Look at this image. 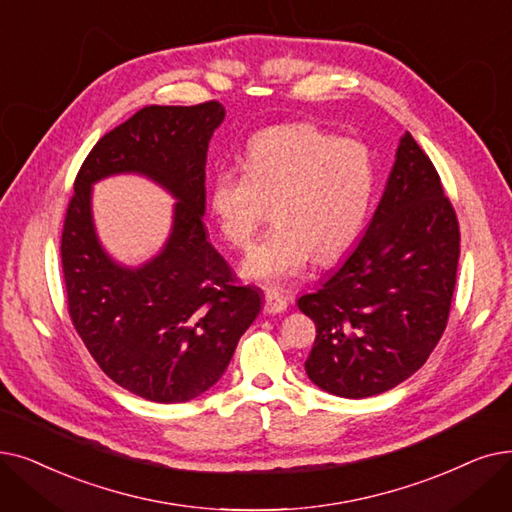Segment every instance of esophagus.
<instances>
[{
    "label": "esophagus",
    "instance_id": "obj_1",
    "mask_svg": "<svg viewBox=\"0 0 512 512\" xmlns=\"http://www.w3.org/2000/svg\"><path fill=\"white\" fill-rule=\"evenodd\" d=\"M286 307H288V301H286L284 295L274 293V291L265 293V299H263V311H265V314L276 316V314H282V311H286Z\"/></svg>",
    "mask_w": 512,
    "mask_h": 512
}]
</instances>
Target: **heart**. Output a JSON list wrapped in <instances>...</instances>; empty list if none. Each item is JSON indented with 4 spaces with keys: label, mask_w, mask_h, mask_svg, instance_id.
Masks as SVG:
<instances>
[{
    "label": "heart",
    "mask_w": 512,
    "mask_h": 512,
    "mask_svg": "<svg viewBox=\"0 0 512 512\" xmlns=\"http://www.w3.org/2000/svg\"><path fill=\"white\" fill-rule=\"evenodd\" d=\"M379 171L362 140L339 138L318 125L293 123L261 131L242 169H221L209 186V207L234 249H247L268 221L274 228L247 255L242 274L280 286L314 257L330 263L364 230Z\"/></svg>",
    "instance_id": "obj_1"
}]
</instances>
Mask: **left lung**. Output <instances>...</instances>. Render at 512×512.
Segmentation results:
<instances>
[{
  "instance_id": "1",
  "label": "left lung",
  "mask_w": 512,
  "mask_h": 512,
  "mask_svg": "<svg viewBox=\"0 0 512 512\" xmlns=\"http://www.w3.org/2000/svg\"><path fill=\"white\" fill-rule=\"evenodd\" d=\"M458 257V215L427 152L406 133L364 238L299 297L316 324L305 360L311 383L360 399L412 376L446 330Z\"/></svg>"
}]
</instances>
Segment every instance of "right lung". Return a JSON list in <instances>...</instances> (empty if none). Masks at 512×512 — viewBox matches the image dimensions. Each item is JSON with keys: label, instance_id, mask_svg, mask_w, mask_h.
Returning <instances> with one entry per match:
<instances>
[{"label": "right lung", "instance_id": "obj_1", "mask_svg": "<svg viewBox=\"0 0 512 512\" xmlns=\"http://www.w3.org/2000/svg\"><path fill=\"white\" fill-rule=\"evenodd\" d=\"M224 115L217 100L140 108L87 154L66 207L71 322L108 379L150 402L180 404L213 387L261 309V293L236 282L203 226L207 148ZM121 170L152 176L181 201L164 253L140 271L110 262L91 226L89 186Z\"/></svg>", "mask_w": 512, "mask_h": 512}]
</instances>
